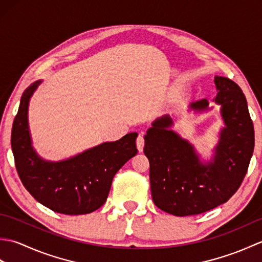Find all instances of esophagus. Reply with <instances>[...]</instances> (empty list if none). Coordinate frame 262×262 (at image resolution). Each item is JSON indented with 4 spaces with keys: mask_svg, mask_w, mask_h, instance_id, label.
<instances>
[{
    "mask_svg": "<svg viewBox=\"0 0 262 262\" xmlns=\"http://www.w3.org/2000/svg\"><path fill=\"white\" fill-rule=\"evenodd\" d=\"M144 144H145V140H144V137L142 136V135H140L137 137V140H136V145H137V149L140 152H142L143 151V148H144Z\"/></svg>",
    "mask_w": 262,
    "mask_h": 262,
    "instance_id": "1",
    "label": "esophagus"
}]
</instances>
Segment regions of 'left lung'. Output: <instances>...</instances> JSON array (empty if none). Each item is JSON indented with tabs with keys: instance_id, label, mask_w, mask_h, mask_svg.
Returning <instances> with one entry per match:
<instances>
[{
	"instance_id": "1",
	"label": "left lung",
	"mask_w": 262,
	"mask_h": 262,
	"mask_svg": "<svg viewBox=\"0 0 262 262\" xmlns=\"http://www.w3.org/2000/svg\"><path fill=\"white\" fill-rule=\"evenodd\" d=\"M226 127L221 133L214 162L203 164L187 141L169 130L172 121L164 117L153 122L145 136L144 153L149 161V181L157 207L176 216L205 213L226 203L246 177L254 148V128L247 99L235 82L216 76ZM200 100L192 109H206Z\"/></svg>"
}]
</instances>
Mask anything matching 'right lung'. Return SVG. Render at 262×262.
<instances>
[{
	"label": "right lung",
	"instance_id": "1",
	"mask_svg": "<svg viewBox=\"0 0 262 262\" xmlns=\"http://www.w3.org/2000/svg\"><path fill=\"white\" fill-rule=\"evenodd\" d=\"M39 83L22 94L13 120L11 147L16 172L31 196L47 208L65 215L92 213L107 200L117 171L137 154V133L103 143L73 159L45 162L32 149L28 129V103Z\"/></svg>",
	"mask_w": 262,
	"mask_h": 262
}]
</instances>
